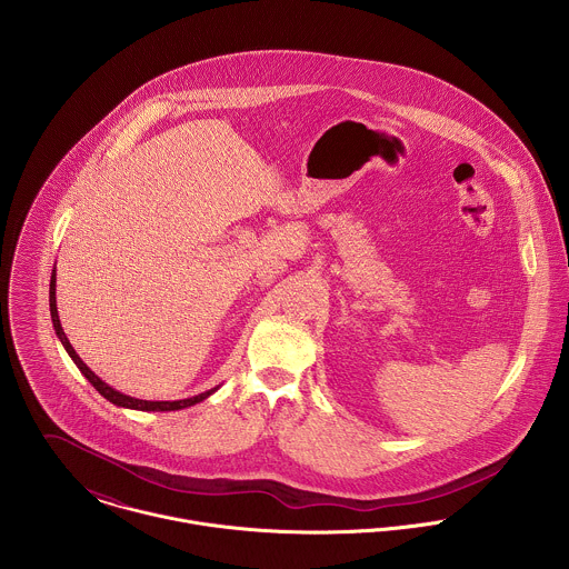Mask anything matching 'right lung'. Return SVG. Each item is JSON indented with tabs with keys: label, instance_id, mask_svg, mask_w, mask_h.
<instances>
[{
	"label": "right lung",
	"instance_id": "right-lung-1",
	"mask_svg": "<svg viewBox=\"0 0 569 569\" xmlns=\"http://www.w3.org/2000/svg\"><path fill=\"white\" fill-rule=\"evenodd\" d=\"M50 316H52L54 332H57L59 341L63 343L66 352L72 357V361L77 363V368L84 375V379H87L109 403H113V406L124 407V409H138V411H174V409L197 406V403L206 401L210 395H214V392L219 390V386H217V388H212V390H206V392H201V395H197V397L181 399V401H142V399L122 395V392H118L116 388H111L109 383H104L96 372H91V370L87 368V363H82L81 357H79L77 350L72 348V343H70V339H68V335H66V330H63V326H61L59 311H57V267L52 269V278H50Z\"/></svg>",
	"mask_w": 569,
	"mask_h": 569
}]
</instances>
